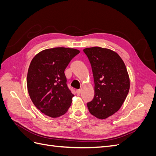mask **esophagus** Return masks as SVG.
<instances>
[{
    "label": "esophagus",
    "instance_id": "34e87169",
    "mask_svg": "<svg viewBox=\"0 0 156 156\" xmlns=\"http://www.w3.org/2000/svg\"><path fill=\"white\" fill-rule=\"evenodd\" d=\"M76 92H77V95H79V94H81V90H80V89L77 90H76Z\"/></svg>",
    "mask_w": 156,
    "mask_h": 156
}]
</instances>
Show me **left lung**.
Here are the masks:
<instances>
[{
    "label": "left lung",
    "instance_id": "8db88e82",
    "mask_svg": "<svg viewBox=\"0 0 156 156\" xmlns=\"http://www.w3.org/2000/svg\"><path fill=\"white\" fill-rule=\"evenodd\" d=\"M90 62L94 81V97L87 103L89 112L105 119L120 109L128 94L129 78L126 65L112 50L100 47L83 50Z\"/></svg>",
    "mask_w": 156,
    "mask_h": 156
}]
</instances>
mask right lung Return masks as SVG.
Wrapping results in <instances>:
<instances>
[{
	"label": "right lung",
	"instance_id": "obj_1",
	"mask_svg": "<svg viewBox=\"0 0 156 156\" xmlns=\"http://www.w3.org/2000/svg\"><path fill=\"white\" fill-rule=\"evenodd\" d=\"M75 49L55 48L37 54L32 60L27 73V88L34 105L52 118L64 115L72 102L64 70L75 56Z\"/></svg>",
	"mask_w": 156,
	"mask_h": 156
}]
</instances>
